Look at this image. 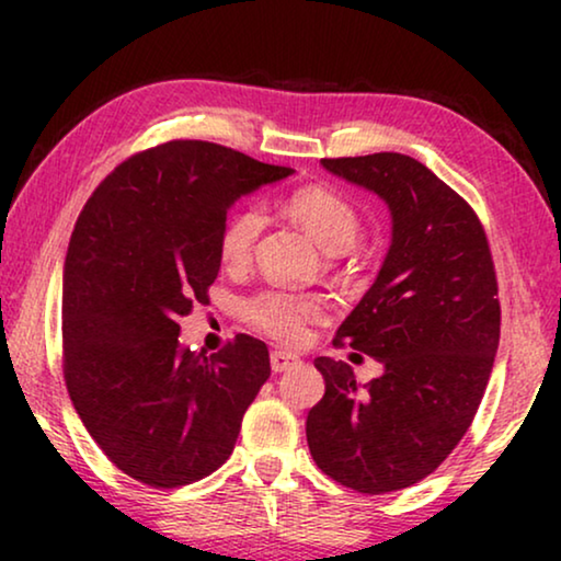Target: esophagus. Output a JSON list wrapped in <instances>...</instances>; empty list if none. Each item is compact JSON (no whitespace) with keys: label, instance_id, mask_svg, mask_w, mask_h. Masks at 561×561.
<instances>
[{"label":"esophagus","instance_id":"esophagus-1","mask_svg":"<svg viewBox=\"0 0 561 561\" xmlns=\"http://www.w3.org/2000/svg\"><path fill=\"white\" fill-rule=\"evenodd\" d=\"M298 363H301V359H298V355H294V352H286V350L271 352L273 373H286V370H290V367H296Z\"/></svg>","mask_w":561,"mask_h":561}]
</instances>
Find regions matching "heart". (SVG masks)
Here are the masks:
<instances>
[{
  "mask_svg": "<svg viewBox=\"0 0 561 561\" xmlns=\"http://www.w3.org/2000/svg\"><path fill=\"white\" fill-rule=\"evenodd\" d=\"M288 217L298 221L311 240L329 255H342L359 240V214L347 198L324 186H306L286 202ZM265 227L260 206H242L225 221L219 232V257L229 267L250 263L252 250ZM324 304L319 296L290 294V290H260L242 304L244 319L278 342L296 344L304 340L306 324L321 317Z\"/></svg>",
  "mask_w": 561,
  "mask_h": 561,
  "instance_id": "b5f03b06",
  "label": "heart"
}]
</instances>
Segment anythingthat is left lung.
Listing matches in <instances>:
<instances>
[{"instance_id": "left-lung-1", "label": "left lung", "mask_w": 561, "mask_h": 561, "mask_svg": "<svg viewBox=\"0 0 561 561\" xmlns=\"http://www.w3.org/2000/svg\"><path fill=\"white\" fill-rule=\"evenodd\" d=\"M321 165L386 202L390 248L334 340L382 373L359 386L342 359H313L327 390L306 442L321 472L380 495L432 474L478 413L501 340L493 257L465 198L416 158L375 152Z\"/></svg>"}]
</instances>
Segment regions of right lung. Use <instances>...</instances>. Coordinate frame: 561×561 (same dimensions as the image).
<instances>
[{
    "mask_svg": "<svg viewBox=\"0 0 561 561\" xmlns=\"http://www.w3.org/2000/svg\"><path fill=\"white\" fill-rule=\"evenodd\" d=\"M294 175L244 152L173 140L137 152L83 206L64 265V373L87 432L129 478L179 488L232 455L271 378L265 342L206 357L179 342L206 304L237 198Z\"/></svg>",
    "mask_w": 561,
    "mask_h": 561,
    "instance_id": "right-lung-1",
    "label": "right lung"
}]
</instances>
